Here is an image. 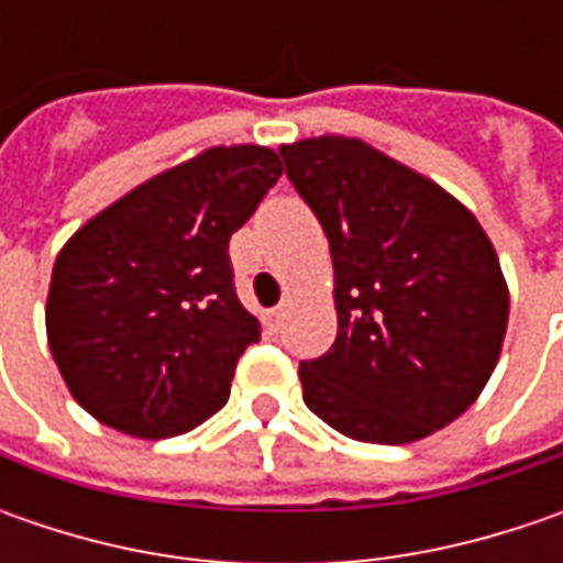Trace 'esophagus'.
<instances>
[{
  "label": "esophagus",
  "instance_id": "1",
  "mask_svg": "<svg viewBox=\"0 0 563 563\" xmlns=\"http://www.w3.org/2000/svg\"><path fill=\"white\" fill-rule=\"evenodd\" d=\"M285 313H288V300H282V303H278L275 310H269V319L275 322V325H278V322L285 319Z\"/></svg>",
  "mask_w": 563,
  "mask_h": 563
}]
</instances>
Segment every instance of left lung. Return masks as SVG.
<instances>
[{
	"label": "left lung",
	"instance_id": "1",
	"mask_svg": "<svg viewBox=\"0 0 563 563\" xmlns=\"http://www.w3.org/2000/svg\"><path fill=\"white\" fill-rule=\"evenodd\" d=\"M282 159L335 266V344L297 369L307 407L373 444L417 442L457 420L508 329V285L476 216L351 137L291 143Z\"/></svg>",
	"mask_w": 563,
	"mask_h": 563
}]
</instances>
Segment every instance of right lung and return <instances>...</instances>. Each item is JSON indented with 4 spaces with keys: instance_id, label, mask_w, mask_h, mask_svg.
Segmentation results:
<instances>
[{
    "instance_id": "obj_1",
    "label": "right lung",
    "mask_w": 563,
    "mask_h": 563,
    "mask_svg": "<svg viewBox=\"0 0 563 563\" xmlns=\"http://www.w3.org/2000/svg\"><path fill=\"white\" fill-rule=\"evenodd\" d=\"M278 175L266 146H212L134 187L62 247L46 335L90 417L172 439L225 407L238 360L260 341L228 241Z\"/></svg>"
}]
</instances>
